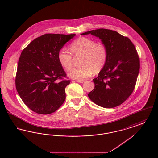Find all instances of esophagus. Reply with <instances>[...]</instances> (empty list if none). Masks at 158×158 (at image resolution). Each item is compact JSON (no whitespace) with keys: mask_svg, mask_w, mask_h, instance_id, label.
Returning a JSON list of instances; mask_svg holds the SVG:
<instances>
[{"mask_svg":"<svg viewBox=\"0 0 158 158\" xmlns=\"http://www.w3.org/2000/svg\"><path fill=\"white\" fill-rule=\"evenodd\" d=\"M76 82H77L78 83H83L84 82V81H83V80H82V81H79V80H76Z\"/></svg>","mask_w":158,"mask_h":158,"instance_id":"1","label":"esophagus"}]
</instances>
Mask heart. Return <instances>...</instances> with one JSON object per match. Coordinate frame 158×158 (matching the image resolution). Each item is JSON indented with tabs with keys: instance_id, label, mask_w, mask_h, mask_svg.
<instances>
[{
	"instance_id": "obj_1",
	"label": "heart",
	"mask_w": 158,
	"mask_h": 158,
	"mask_svg": "<svg viewBox=\"0 0 158 158\" xmlns=\"http://www.w3.org/2000/svg\"><path fill=\"white\" fill-rule=\"evenodd\" d=\"M70 50L75 57L82 56L81 66L73 69L68 73L70 78L82 81L89 77L92 73H98L105 67L108 59V51L105 45L89 38H78L70 44ZM61 66L70 70L73 64V56L66 48H62L58 53Z\"/></svg>"
}]
</instances>
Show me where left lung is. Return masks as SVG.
I'll return each instance as SVG.
<instances>
[{
  "instance_id": "obj_1",
  "label": "left lung",
  "mask_w": 158,
  "mask_h": 158,
  "mask_svg": "<svg viewBox=\"0 0 158 158\" xmlns=\"http://www.w3.org/2000/svg\"><path fill=\"white\" fill-rule=\"evenodd\" d=\"M99 38L108 51V59L98 77L93 79L94 89L88 94L92 101L111 108L123 103L135 87L140 60L134 44L114 31L100 28L81 34Z\"/></svg>"
}]
</instances>
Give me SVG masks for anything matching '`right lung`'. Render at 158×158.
Listing matches in <instances>:
<instances>
[{
    "instance_id": "right-lung-1",
    "label": "right lung",
    "mask_w": 158,
    "mask_h": 158,
    "mask_svg": "<svg viewBox=\"0 0 158 158\" xmlns=\"http://www.w3.org/2000/svg\"><path fill=\"white\" fill-rule=\"evenodd\" d=\"M76 34H47L35 38L22 52L17 68L16 88L24 104L40 114L55 112L66 99L69 80L58 53Z\"/></svg>"
}]
</instances>
